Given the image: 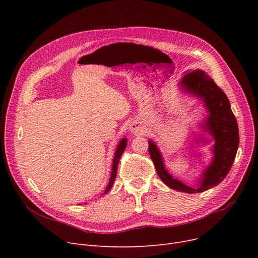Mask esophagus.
<instances>
[{
	"instance_id": "esophagus-1",
	"label": "esophagus",
	"mask_w": 258,
	"mask_h": 258,
	"mask_svg": "<svg viewBox=\"0 0 258 258\" xmlns=\"http://www.w3.org/2000/svg\"><path fill=\"white\" fill-rule=\"evenodd\" d=\"M130 131L133 133V134H140V133H143V125L140 121L138 120H134L131 122L130 124Z\"/></svg>"
}]
</instances>
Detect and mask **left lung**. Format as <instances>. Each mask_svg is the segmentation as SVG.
Wrapping results in <instances>:
<instances>
[{
	"label": "left lung",
	"instance_id": "1",
	"mask_svg": "<svg viewBox=\"0 0 258 258\" xmlns=\"http://www.w3.org/2000/svg\"><path fill=\"white\" fill-rule=\"evenodd\" d=\"M182 85L187 91L204 100L210 113L205 128L215 140L211 165L205 171L201 185L195 189L172 179L164 167L158 147L152 141L148 142V152L160 179L168 187L186 194H198L219 185L231 169L239 143L238 126L226 94L205 72L201 70L189 72L183 77Z\"/></svg>",
	"mask_w": 258,
	"mask_h": 258
}]
</instances>
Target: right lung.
<instances>
[{
  "label": "right lung",
  "instance_id": "right-lung-1",
  "mask_svg": "<svg viewBox=\"0 0 258 258\" xmlns=\"http://www.w3.org/2000/svg\"><path fill=\"white\" fill-rule=\"evenodd\" d=\"M126 147V139H122L117 147V151H116V154H115V157H114V161H113V167H112V173H111V179H110V183H108L106 189H105V194L111 190V188L113 186V183L115 181V178H116V174H117V166H118V163H119V160L121 158V155L123 154L124 150Z\"/></svg>",
  "mask_w": 258,
  "mask_h": 258
}]
</instances>
